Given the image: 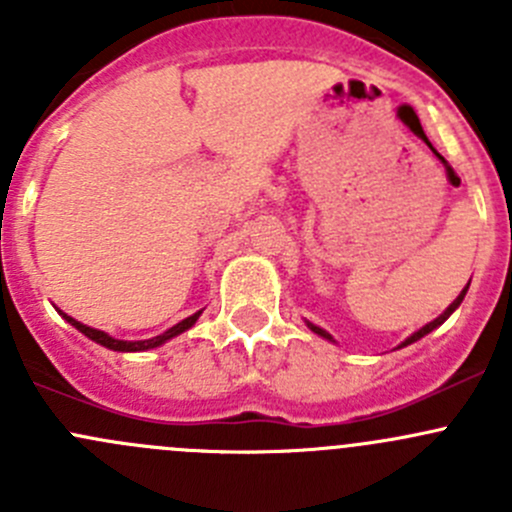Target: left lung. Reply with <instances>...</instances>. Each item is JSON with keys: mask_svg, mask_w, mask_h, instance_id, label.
Instances as JSON below:
<instances>
[{"mask_svg": "<svg viewBox=\"0 0 512 512\" xmlns=\"http://www.w3.org/2000/svg\"><path fill=\"white\" fill-rule=\"evenodd\" d=\"M468 285H471V280H468ZM468 285H466V287H463V292H461V294H458V297H456V299H453V302H451V304H448V307H446V309H443V314H438V317H436V319H433V322H428V324H426V327H421V329H418V332H414V334H411V337H409V339H406V342H401V344H399V349H401V347H409V344H414V342H418V339H421V337H426V334H428V332H433V329H438V327H441V324H443V322H446V319H448V317H451V314H453V312H456V309H458V307H461L463 297H466V292H468ZM307 327H309V329H312V332H314V334H319V337H322V339H327V342L337 344V339H334V337H332V334H329V332H327V329L317 327V324H312V322H307Z\"/></svg>", "mask_w": 512, "mask_h": 512, "instance_id": "left-lung-1", "label": "left lung"}]
</instances>
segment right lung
<instances>
[{"instance_id":"1","label":"right lung","mask_w":512,"mask_h":512,"mask_svg":"<svg viewBox=\"0 0 512 512\" xmlns=\"http://www.w3.org/2000/svg\"><path fill=\"white\" fill-rule=\"evenodd\" d=\"M56 312H59L61 317H64L66 322L71 324V327L79 329V332L84 334V337H89L91 342L101 344V347L111 349V352H148V349H156V347H160V344H165V342H170V339H173V337H178V334L188 332V329L193 327L195 322H198V317H200V314H203V309H200V312H195V314H190V317H185L183 322H178V324H175V327L165 329V332L158 334V337L138 339V342H128V339H116V337H111V334L101 332V329H94V327H89V324L76 322L74 317H69V314L61 312V309H56Z\"/></svg>"}]
</instances>
